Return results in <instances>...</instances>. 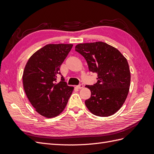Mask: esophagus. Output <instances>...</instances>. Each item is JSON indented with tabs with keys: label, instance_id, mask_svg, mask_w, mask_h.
Masks as SVG:
<instances>
[{
	"label": "esophagus",
	"instance_id": "esophagus-1",
	"mask_svg": "<svg viewBox=\"0 0 154 154\" xmlns=\"http://www.w3.org/2000/svg\"><path fill=\"white\" fill-rule=\"evenodd\" d=\"M76 87H77L78 88H79V89H81V88H82L83 87V84H80L79 85L76 86Z\"/></svg>",
	"mask_w": 154,
	"mask_h": 154
}]
</instances>
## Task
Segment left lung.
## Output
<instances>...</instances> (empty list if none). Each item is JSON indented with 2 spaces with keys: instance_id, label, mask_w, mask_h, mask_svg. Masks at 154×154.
Segmentation results:
<instances>
[{
  "instance_id": "obj_1",
  "label": "left lung",
  "mask_w": 154,
  "mask_h": 154,
  "mask_svg": "<svg viewBox=\"0 0 154 154\" xmlns=\"http://www.w3.org/2000/svg\"><path fill=\"white\" fill-rule=\"evenodd\" d=\"M75 51L85 58L89 71L97 74V83L85 86L91 91V97L85 101L87 109L100 117L113 115L128 94L130 72L127 59L103 42L78 44Z\"/></svg>"
}]
</instances>
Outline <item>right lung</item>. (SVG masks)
I'll return each instance as SVG.
<instances>
[{
	"label": "right lung",
	"instance_id": "add662e5",
	"mask_svg": "<svg viewBox=\"0 0 154 154\" xmlns=\"http://www.w3.org/2000/svg\"><path fill=\"white\" fill-rule=\"evenodd\" d=\"M72 46L48 44L32 54L26 65L22 76L26 94L37 112L45 118L62 113L72 94L74 87L67 85L60 68ZM59 75L61 81L57 82Z\"/></svg>",
	"mask_w": 154,
	"mask_h": 154
}]
</instances>
